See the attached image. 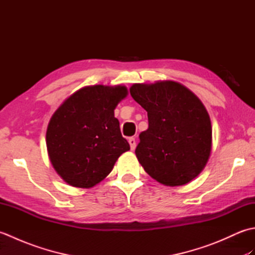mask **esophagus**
I'll return each instance as SVG.
<instances>
[{"label":"esophagus","instance_id":"1","mask_svg":"<svg viewBox=\"0 0 255 255\" xmlns=\"http://www.w3.org/2000/svg\"><path fill=\"white\" fill-rule=\"evenodd\" d=\"M128 142H129V144H130V149L134 150V148H136V139L132 138V137L129 138Z\"/></svg>","mask_w":255,"mask_h":255}]
</instances>
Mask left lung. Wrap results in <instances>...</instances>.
<instances>
[{
	"label": "left lung",
	"instance_id": "obj_1",
	"mask_svg": "<svg viewBox=\"0 0 255 255\" xmlns=\"http://www.w3.org/2000/svg\"><path fill=\"white\" fill-rule=\"evenodd\" d=\"M130 95L148 113L149 127L134 151L144 171L167 186L192 181L211 151L210 118L202 102L173 81L133 84Z\"/></svg>",
	"mask_w": 255,
	"mask_h": 255
}]
</instances>
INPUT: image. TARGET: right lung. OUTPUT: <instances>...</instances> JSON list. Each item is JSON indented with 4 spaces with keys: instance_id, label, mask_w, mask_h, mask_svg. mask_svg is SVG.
Segmentation results:
<instances>
[{
    "instance_id": "1",
    "label": "right lung",
    "mask_w": 255,
    "mask_h": 255,
    "mask_svg": "<svg viewBox=\"0 0 255 255\" xmlns=\"http://www.w3.org/2000/svg\"><path fill=\"white\" fill-rule=\"evenodd\" d=\"M126 95L127 89L121 85L86 86L52 115L46 133L48 154L58 174L70 185L94 186L130 149L114 116Z\"/></svg>"
}]
</instances>
